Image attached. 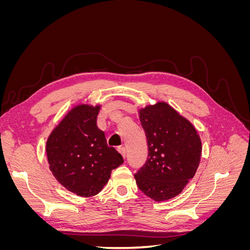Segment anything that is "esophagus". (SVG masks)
Wrapping results in <instances>:
<instances>
[{"label":"esophagus","mask_w":250,"mask_h":250,"mask_svg":"<svg viewBox=\"0 0 250 250\" xmlns=\"http://www.w3.org/2000/svg\"><path fill=\"white\" fill-rule=\"evenodd\" d=\"M118 151H119V153L125 158V156H126V149L124 147H119Z\"/></svg>","instance_id":"obj_1"}]
</instances>
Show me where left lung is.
I'll return each mask as SVG.
<instances>
[{
    "instance_id": "obj_1",
    "label": "left lung",
    "mask_w": 250,
    "mask_h": 250,
    "mask_svg": "<svg viewBox=\"0 0 250 250\" xmlns=\"http://www.w3.org/2000/svg\"><path fill=\"white\" fill-rule=\"evenodd\" d=\"M148 157L134 174L140 190L154 201L175 197L195 175L201 157V140L190 121L166 102L139 110Z\"/></svg>"
}]
</instances>
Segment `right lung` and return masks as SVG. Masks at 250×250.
Returning a JSON list of instances; mask_svg holds the SVG:
<instances>
[{
  "label": "right lung",
  "mask_w": 250,
  "mask_h": 250,
  "mask_svg": "<svg viewBox=\"0 0 250 250\" xmlns=\"http://www.w3.org/2000/svg\"><path fill=\"white\" fill-rule=\"evenodd\" d=\"M100 105L79 104L66 113L47 141L50 170L58 183L81 197L102 191L113 169L124 160L108 147L105 134L97 127Z\"/></svg>",
  "instance_id": "obj_1"
}]
</instances>
